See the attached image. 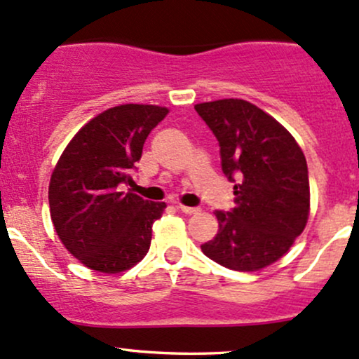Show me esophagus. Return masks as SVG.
<instances>
[{"label": "esophagus", "instance_id": "obj_1", "mask_svg": "<svg viewBox=\"0 0 359 359\" xmlns=\"http://www.w3.org/2000/svg\"><path fill=\"white\" fill-rule=\"evenodd\" d=\"M177 210L182 211V213H186V215H194L199 211V208H194V206H184V205H180V203L177 205Z\"/></svg>", "mask_w": 359, "mask_h": 359}]
</instances>
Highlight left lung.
<instances>
[{
  "instance_id": "left-lung-1",
  "label": "left lung",
  "mask_w": 359,
  "mask_h": 359,
  "mask_svg": "<svg viewBox=\"0 0 359 359\" xmlns=\"http://www.w3.org/2000/svg\"><path fill=\"white\" fill-rule=\"evenodd\" d=\"M194 110L217 137L222 172L237 182L236 206L215 211L218 233L201 251L230 270L265 269L306 227V158L277 120L248 101L218 100Z\"/></svg>"
}]
</instances>
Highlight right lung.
<instances>
[{
	"label": "right lung",
	"mask_w": 359,
	"mask_h": 359,
	"mask_svg": "<svg viewBox=\"0 0 359 359\" xmlns=\"http://www.w3.org/2000/svg\"><path fill=\"white\" fill-rule=\"evenodd\" d=\"M168 110L120 104L86 123L56 163L50 211L56 233L82 265L118 273L141 262L151 227L167 208L127 191L149 132Z\"/></svg>",
	"instance_id": "obj_1"
}]
</instances>
